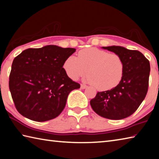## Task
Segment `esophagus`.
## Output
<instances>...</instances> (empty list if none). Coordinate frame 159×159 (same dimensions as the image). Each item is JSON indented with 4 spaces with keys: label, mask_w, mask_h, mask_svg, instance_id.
Listing matches in <instances>:
<instances>
[{
    "label": "esophagus",
    "mask_w": 159,
    "mask_h": 159,
    "mask_svg": "<svg viewBox=\"0 0 159 159\" xmlns=\"http://www.w3.org/2000/svg\"><path fill=\"white\" fill-rule=\"evenodd\" d=\"M88 88V86L86 85H85V84H81L80 85V88L81 89H85V88Z\"/></svg>",
    "instance_id": "34e87169"
}]
</instances>
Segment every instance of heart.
<instances>
[{
	"label": "heart",
	"mask_w": 159,
	"mask_h": 159,
	"mask_svg": "<svg viewBox=\"0 0 159 159\" xmlns=\"http://www.w3.org/2000/svg\"><path fill=\"white\" fill-rule=\"evenodd\" d=\"M63 67L72 80L79 79L87 71L88 81L102 91L117 86L125 73V63L122 57L97 48L80 50L77 58L73 56L68 57Z\"/></svg>",
	"instance_id": "heart-1"
}]
</instances>
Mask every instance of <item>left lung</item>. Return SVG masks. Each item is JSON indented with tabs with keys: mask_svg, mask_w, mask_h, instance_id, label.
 <instances>
[{
	"mask_svg": "<svg viewBox=\"0 0 159 159\" xmlns=\"http://www.w3.org/2000/svg\"><path fill=\"white\" fill-rule=\"evenodd\" d=\"M122 57L125 73L119 85L105 92H98L90 100L93 111L109 120H122L131 115L148 93L150 65L145 56L136 50L119 46L102 47Z\"/></svg>",
	"mask_w": 159,
	"mask_h": 159,
	"instance_id": "1",
	"label": "left lung"
}]
</instances>
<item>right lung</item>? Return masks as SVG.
<instances>
[{"instance_id": "right-lung-1", "label": "right lung", "mask_w": 159, "mask_h": 159, "mask_svg": "<svg viewBox=\"0 0 159 159\" xmlns=\"http://www.w3.org/2000/svg\"><path fill=\"white\" fill-rule=\"evenodd\" d=\"M73 48L48 45L28 48L14 59L9 88L20 114L36 122L54 119L64 110L70 92L80 88L63 68Z\"/></svg>"}]
</instances>
